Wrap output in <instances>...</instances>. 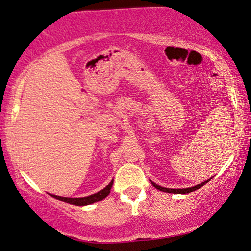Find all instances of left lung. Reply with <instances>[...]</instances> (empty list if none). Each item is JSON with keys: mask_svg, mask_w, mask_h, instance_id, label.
<instances>
[{"mask_svg": "<svg viewBox=\"0 0 251 251\" xmlns=\"http://www.w3.org/2000/svg\"><path fill=\"white\" fill-rule=\"evenodd\" d=\"M207 182H209V179H207V181H204L202 183H200V184H198L196 186H191V188H186V189H167V188H162V186L156 184V183H153L152 181H151V183H152V185L154 186V188L160 190V191L162 192H168V193H190V192H193L196 191V190L200 189L201 186H203L204 184H206Z\"/></svg>", "mask_w": 251, "mask_h": 251, "instance_id": "obj_1", "label": "left lung"}]
</instances>
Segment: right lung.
<instances>
[{"label": "right lung", "instance_id": "right-lung-1", "mask_svg": "<svg viewBox=\"0 0 251 251\" xmlns=\"http://www.w3.org/2000/svg\"><path fill=\"white\" fill-rule=\"evenodd\" d=\"M112 184H114V179H112V181L109 183V184L105 186L104 189H102L101 191L94 193V195L83 197V198H67V197L54 196V195H51V196L55 198V199H59V200L63 201V202H67V203H70V204H75V206H87V204L98 202V201L104 199V198L107 197L109 193H110V189H111Z\"/></svg>", "mask_w": 251, "mask_h": 251}]
</instances>
